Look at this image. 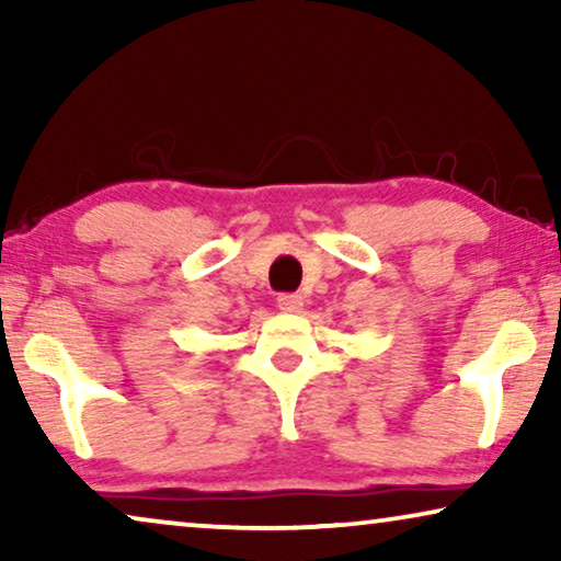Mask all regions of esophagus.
<instances>
[{"label":"esophagus","mask_w":561,"mask_h":561,"mask_svg":"<svg viewBox=\"0 0 561 561\" xmlns=\"http://www.w3.org/2000/svg\"><path fill=\"white\" fill-rule=\"evenodd\" d=\"M278 309L286 313H298L304 309V298L298 294H280L278 296Z\"/></svg>","instance_id":"obj_1"}]
</instances>
